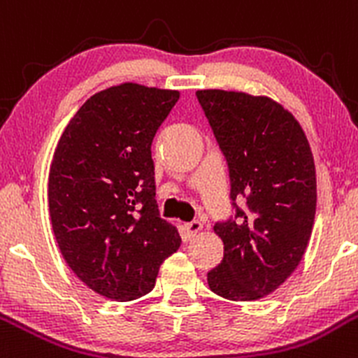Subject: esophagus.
<instances>
[{"mask_svg": "<svg viewBox=\"0 0 358 358\" xmlns=\"http://www.w3.org/2000/svg\"><path fill=\"white\" fill-rule=\"evenodd\" d=\"M185 231L189 235V238H194V236H197L202 231V224L199 221H192V223L185 224Z\"/></svg>", "mask_w": 358, "mask_h": 358, "instance_id": "1", "label": "esophagus"}]
</instances>
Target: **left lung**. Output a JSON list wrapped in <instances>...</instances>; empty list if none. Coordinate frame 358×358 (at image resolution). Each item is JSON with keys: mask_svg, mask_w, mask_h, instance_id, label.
Segmentation results:
<instances>
[{"mask_svg": "<svg viewBox=\"0 0 358 358\" xmlns=\"http://www.w3.org/2000/svg\"><path fill=\"white\" fill-rule=\"evenodd\" d=\"M227 157L231 192L245 197L235 221L216 223L224 245L208 273L210 292L252 302L285 283L302 261L315 217V166L295 116L266 96L221 89L197 90Z\"/></svg>", "mask_w": 358, "mask_h": 358, "instance_id": "1", "label": "left lung"}]
</instances>
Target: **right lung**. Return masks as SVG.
Segmentation results:
<instances>
[{"instance_id":"add662e5","label":"right lung","mask_w":358,"mask_h":358,"mask_svg":"<svg viewBox=\"0 0 358 358\" xmlns=\"http://www.w3.org/2000/svg\"><path fill=\"white\" fill-rule=\"evenodd\" d=\"M178 90L125 82L90 96L56 145L48 197L59 252L78 280L116 302L144 296L178 250L159 217L150 156Z\"/></svg>"}]
</instances>
